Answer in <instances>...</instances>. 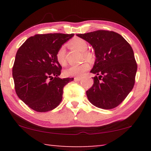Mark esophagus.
<instances>
[{"label": "esophagus", "mask_w": 151, "mask_h": 151, "mask_svg": "<svg viewBox=\"0 0 151 151\" xmlns=\"http://www.w3.org/2000/svg\"><path fill=\"white\" fill-rule=\"evenodd\" d=\"M81 79H82L81 78H78V77L74 78V80H75L76 82H79V81H80V80H81Z\"/></svg>", "instance_id": "esophagus-1"}]
</instances>
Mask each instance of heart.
I'll return each instance as SVG.
<instances>
[{"mask_svg":"<svg viewBox=\"0 0 151 151\" xmlns=\"http://www.w3.org/2000/svg\"><path fill=\"white\" fill-rule=\"evenodd\" d=\"M69 45L72 48L82 52L84 59L90 63H93L94 61L95 55L91 51H86L88 49V43L84 39L79 38H74L69 42ZM56 59L60 65L63 66L66 65V50L64 46L60 47L57 51ZM87 61H84L78 65L70 66L65 70L64 73L68 77H81L90 68V65Z\"/></svg>","mask_w":151,"mask_h":151,"instance_id":"1","label":"heart"}]
</instances>
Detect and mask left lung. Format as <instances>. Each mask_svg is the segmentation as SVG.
I'll return each mask as SVG.
<instances>
[{"mask_svg": "<svg viewBox=\"0 0 151 151\" xmlns=\"http://www.w3.org/2000/svg\"><path fill=\"white\" fill-rule=\"evenodd\" d=\"M77 36L91 44L96 57L91 71L96 76L86 92L88 100L98 108H115L135 84L137 65L133 49L120 34L112 31L98 30Z\"/></svg>", "mask_w": 151, "mask_h": 151, "instance_id": "8db88e82", "label": "left lung"}]
</instances>
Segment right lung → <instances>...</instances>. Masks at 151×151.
<instances>
[{"instance_id": "add662e5", "label": "right lung", "mask_w": 151, "mask_h": 151, "mask_svg": "<svg viewBox=\"0 0 151 151\" xmlns=\"http://www.w3.org/2000/svg\"><path fill=\"white\" fill-rule=\"evenodd\" d=\"M73 34H36L18 49L12 68L15 91L20 100L37 112H47L58 106L63 88L73 78L61 79L62 67L56 53Z\"/></svg>"}]
</instances>
